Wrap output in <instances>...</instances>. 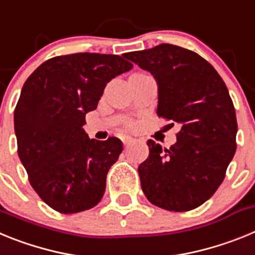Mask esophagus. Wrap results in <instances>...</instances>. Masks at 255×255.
Masks as SVG:
<instances>
[{
    "instance_id": "1",
    "label": "esophagus",
    "mask_w": 255,
    "mask_h": 255,
    "mask_svg": "<svg viewBox=\"0 0 255 255\" xmlns=\"http://www.w3.org/2000/svg\"><path fill=\"white\" fill-rule=\"evenodd\" d=\"M132 141H134V139H132L131 136H124V138H123V143H124V145H125V147H129Z\"/></svg>"
}]
</instances>
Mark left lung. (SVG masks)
Here are the masks:
<instances>
[{
	"instance_id": "1",
	"label": "left lung",
	"mask_w": 255,
	"mask_h": 255,
	"mask_svg": "<svg viewBox=\"0 0 255 255\" xmlns=\"http://www.w3.org/2000/svg\"><path fill=\"white\" fill-rule=\"evenodd\" d=\"M126 57L155 79L157 115L180 125L168 149L147 141L149 155L138 168L143 193L167 211L197 208L224 181L236 150L238 123L226 84L208 61L173 44L129 52Z\"/></svg>"
}]
</instances>
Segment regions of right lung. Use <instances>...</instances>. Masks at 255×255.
<instances>
[{
  "mask_svg": "<svg viewBox=\"0 0 255 255\" xmlns=\"http://www.w3.org/2000/svg\"><path fill=\"white\" fill-rule=\"evenodd\" d=\"M131 67L117 55L74 53L49 58L24 83L13 114L17 154L30 185L55 211L78 213L102 199L123 143L89 139L85 115L107 83Z\"/></svg>",
  "mask_w": 255,
  "mask_h": 255,
  "instance_id": "add662e5",
  "label": "right lung"
}]
</instances>
